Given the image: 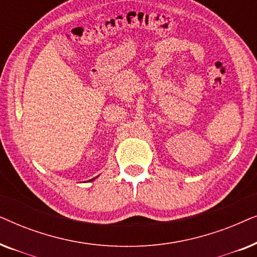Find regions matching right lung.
<instances>
[{
	"label": "right lung",
	"mask_w": 257,
	"mask_h": 257,
	"mask_svg": "<svg viewBox=\"0 0 257 257\" xmlns=\"http://www.w3.org/2000/svg\"><path fill=\"white\" fill-rule=\"evenodd\" d=\"M92 180H94V179H92Z\"/></svg>",
	"instance_id": "add662e5"
}]
</instances>
